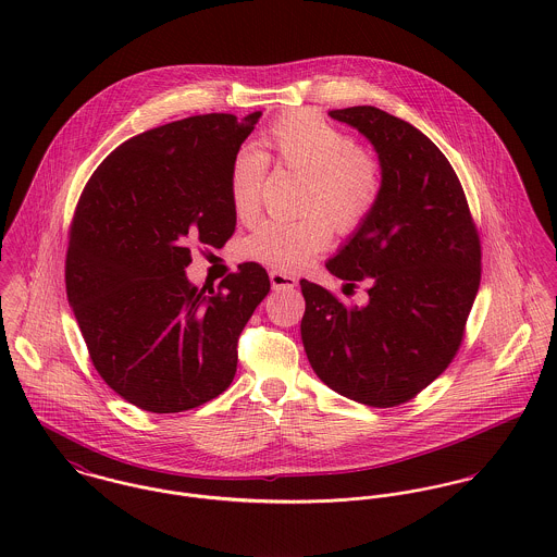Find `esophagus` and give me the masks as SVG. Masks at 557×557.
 Returning a JSON list of instances; mask_svg holds the SVG:
<instances>
[{
  "mask_svg": "<svg viewBox=\"0 0 557 557\" xmlns=\"http://www.w3.org/2000/svg\"><path fill=\"white\" fill-rule=\"evenodd\" d=\"M270 283L274 289H292L298 285V281L292 274H285L281 270H270Z\"/></svg>",
  "mask_w": 557,
  "mask_h": 557,
  "instance_id": "34e87169",
  "label": "esophagus"
}]
</instances>
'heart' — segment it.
<instances>
[{
  "instance_id": "1",
  "label": "heart",
  "mask_w": 557,
  "mask_h": 557,
  "mask_svg": "<svg viewBox=\"0 0 557 557\" xmlns=\"http://www.w3.org/2000/svg\"><path fill=\"white\" fill-rule=\"evenodd\" d=\"M259 156L305 175L298 219H265L244 239L246 257L292 270L305 265L332 238V224L341 232L360 227L384 190L380 159L311 111H294L278 117L259 141ZM263 162L248 152L230 166V199L236 216L248 221L259 210Z\"/></svg>"
}]
</instances>
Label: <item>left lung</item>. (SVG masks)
<instances>
[{"label":"left lung","instance_id":"1","mask_svg":"<svg viewBox=\"0 0 557 557\" xmlns=\"http://www.w3.org/2000/svg\"><path fill=\"white\" fill-rule=\"evenodd\" d=\"M330 117L371 141L384 190L325 261L343 289L369 285L367 305H347L302 278V343L327 388L395 407L437 380L459 351L480 285V238L455 169L426 135L369 104Z\"/></svg>","mask_w":557,"mask_h":557}]
</instances>
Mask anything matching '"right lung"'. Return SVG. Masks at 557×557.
Here are the masks:
<instances>
[{"mask_svg":"<svg viewBox=\"0 0 557 557\" xmlns=\"http://www.w3.org/2000/svg\"><path fill=\"white\" fill-rule=\"evenodd\" d=\"M261 111L195 115L141 133L98 164L81 193L66 294L98 375L152 413L199 407L230 388L238 338L270 292L246 261L219 289L186 278L190 246L236 232L230 166Z\"/></svg>","mask_w":557,"mask_h":557,"instance_id":"1","label":"right lung"}]
</instances>
